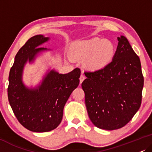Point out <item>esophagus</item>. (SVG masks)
I'll return each instance as SVG.
<instances>
[{
  "label": "esophagus",
  "instance_id": "obj_1",
  "mask_svg": "<svg viewBox=\"0 0 152 152\" xmlns=\"http://www.w3.org/2000/svg\"><path fill=\"white\" fill-rule=\"evenodd\" d=\"M85 79V76L84 74H82L80 75V84L83 83V81Z\"/></svg>",
  "mask_w": 152,
  "mask_h": 152
}]
</instances>
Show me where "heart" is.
I'll return each instance as SVG.
<instances>
[{
  "label": "heart",
  "mask_w": 152,
  "mask_h": 152,
  "mask_svg": "<svg viewBox=\"0 0 152 152\" xmlns=\"http://www.w3.org/2000/svg\"><path fill=\"white\" fill-rule=\"evenodd\" d=\"M116 53L114 42L100 38L79 40L72 44L70 48L72 58L84 61L85 67L90 71H98L107 67Z\"/></svg>",
  "instance_id": "1"
}]
</instances>
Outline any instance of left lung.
Listing matches in <instances>:
<instances>
[{
	"label": "left lung",
	"instance_id": "8db88e82",
	"mask_svg": "<svg viewBox=\"0 0 152 152\" xmlns=\"http://www.w3.org/2000/svg\"><path fill=\"white\" fill-rule=\"evenodd\" d=\"M114 60L103 69L85 72L82 83L91 121L100 129L114 130L131 121L139 110L144 78L139 57L124 36Z\"/></svg>",
	"mask_w": 152,
	"mask_h": 152
}]
</instances>
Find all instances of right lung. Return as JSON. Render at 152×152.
I'll list each match as a JSON object with an SVG mask.
<instances>
[{
    "instance_id": "obj_1",
    "label": "right lung",
    "mask_w": 152,
    "mask_h": 152,
    "mask_svg": "<svg viewBox=\"0 0 152 152\" xmlns=\"http://www.w3.org/2000/svg\"><path fill=\"white\" fill-rule=\"evenodd\" d=\"M50 38L39 34L29 38L15 56L9 75L8 99L15 116L29 131L47 132L56 128L63 118L64 106L79 85L80 70L68 74L49 69L35 87H27L23 81L26 63H33L40 53L50 49L38 48Z\"/></svg>"
}]
</instances>
